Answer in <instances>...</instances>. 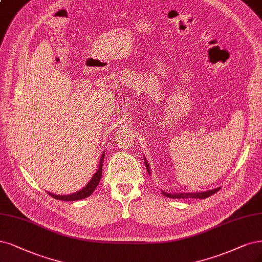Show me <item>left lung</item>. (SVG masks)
<instances>
[{"mask_svg": "<svg viewBox=\"0 0 262 262\" xmlns=\"http://www.w3.org/2000/svg\"><path fill=\"white\" fill-rule=\"evenodd\" d=\"M144 161H145V166H146V169L148 171V173H150L148 162L146 161V159H144ZM219 189H220V187L210 189V191L196 192V193H174V194H171V193H167V192H164V191H161V193L164 194L166 197H169V198H179V200H180V198H200V200H205V198L213 195L214 193H217Z\"/></svg>", "mask_w": 262, "mask_h": 262, "instance_id": "left-lung-1", "label": "left lung"}]
</instances>
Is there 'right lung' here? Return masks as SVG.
Returning <instances> with one entry per match:
<instances>
[{
  "mask_svg": "<svg viewBox=\"0 0 262 262\" xmlns=\"http://www.w3.org/2000/svg\"><path fill=\"white\" fill-rule=\"evenodd\" d=\"M105 152L102 154V157L100 159V164H98V169L96 172L93 174L92 179L90 180V182L82 188L80 189V191L74 193V194H69V195H56V194H53L50 192H47L48 194H50L53 198H55V200H59V201H65V202H73V201H80V200H83L85 197H89L91 195L95 187L100 183V180L102 178V167H103V160H104V155Z\"/></svg>",
  "mask_w": 262,
  "mask_h": 262,
  "instance_id": "right-lung-1",
  "label": "right lung"
}]
</instances>
